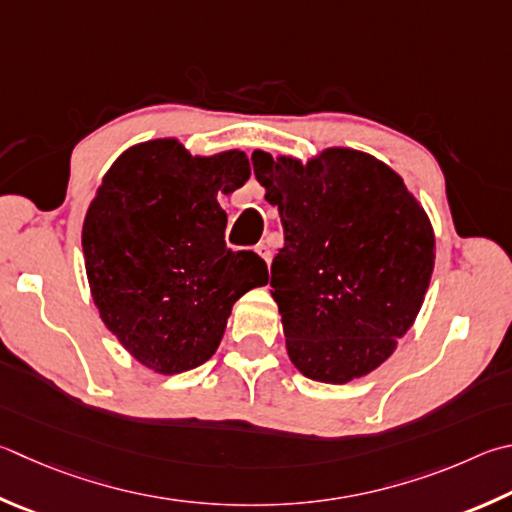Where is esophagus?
<instances>
[{"label": "esophagus", "mask_w": 512, "mask_h": 512, "mask_svg": "<svg viewBox=\"0 0 512 512\" xmlns=\"http://www.w3.org/2000/svg\"><path fill=\"white\" fill-rule=\"evenodd\" d=\"M255 250H257V255L262 257L266 264H271V259H273V250H271V246L266 244V241H262V244H257V248H255Z\"/></svg>", "instance_id": "34e87169"}]
</instances>
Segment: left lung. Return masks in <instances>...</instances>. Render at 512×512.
I'll return each mask as SVG.
<instances>
[{"instance_id":"left-lung-1","label":"left lung","mask_w":512,"mask_h":512,"mask_svg":"<svg viewBox=\"0 0 512 512\" xmlns=\"http://www.w3.org/2000/svg\"><path fill=\"white\" fill-rule=\"evenodd\" d=\"M250 161L284 228L271 286L293 365L331 385L369 374L423 304L430 219L401 176L369 154L336 147L306 165L266 152Z\"/></svg>"}]
</instances>
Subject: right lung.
<instances>
[{
  "label": "right lung",
  "instance_id": "obj_1",
  "mask_svg": "<svg viewBox=\"0 0 512 512\" xmlns=\"http://www.w3.org/2000/svg\"><path fill=\"white\" fill-rule=\"evenodd\" d=\"M250 176L244 152L192 159L170 138L127 150L91 201L82 250L102 322L159 374L217 351L232 304L268 282L253 250L226 246L219 194Z\"/></svg>",
  "mask_w": 512,
  "mask_h": 512
}]
</instances>
